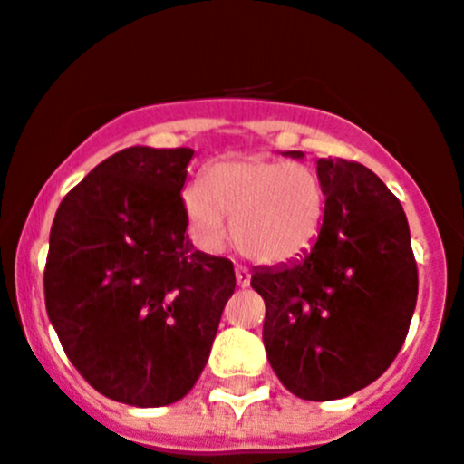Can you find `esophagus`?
<instances>
[{
  "label": "esophagus",
  "mask_w": 464,
  "mask_h": 464,
  "mask_svg": "<svg viewBox=\"0 0 464 464\" xmlns=\"http://www.w3.org/2000/svg\"><path fill=\"white\" fill-rule=\"evenodd\" d=\"M236 281H237V285H240V287L249 285V281H251L249 269L242 267V265H236Z\"/></svg>",
  "instance_id": "esophagus-1"
}]
</instances>
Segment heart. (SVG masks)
Instances as JSON below:
<instances>
[{"label":"heart","instance_id":"obj_1","mask_svg":"<svg viewBox=\"0 0 464 464\" xmlns=\"http://www.w3.org/2000/svg\"><path fill=\"white\" fill-rule=\"evenodd\" d=\"M183 210L204 251H219L236 231L246 256L281 265L317 242L326 218V190L310 163L249 156L215 163L204 181L186 186Z\"/></svg>","mask_w":464,"mask_h":464}]
</instances>
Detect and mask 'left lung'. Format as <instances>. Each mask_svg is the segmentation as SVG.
I'll list each match as a JSON object with an SVG mask.
<instances>
[{"mask_svg":"<svg viewBox=\"0 0 464 464\" xmlns=\"http://www.w3.org/2000/svg\"><path fill=\"white\" fill-rule=\"evenodd\" d=\"M304 159V151H287ZM326 218L299 260L254 269L263 342L278 381L308 401L349 397L401 352L417 304L403 206L365 165L319 159Z\"/></svg>","mask_w":464,"mask_h":464,"instance_id":"1","label":"left lung"}]
</instances>
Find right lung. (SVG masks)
Returning a JSON list of instances; mask_svg holds the SVG:
<instances>
[{
	"instance_id": "right-lung-1",
	"label": "right lung",
	"mask_w": 464,
	"mask_h": 464,
	"mask_svg": "<svg viewBox=\"0 0 464 464\" xmlns=\"http://www.w3.org/2000/svg\"><path fill=\"white\" fill-rule=\"evenodd\" d=\"M195 151L129 147L61 201L44 305L72 365L97 392L169 406L204 372L236 290L228 258L192 249L183 183Z\"/></svg>"
}]
</instances>
